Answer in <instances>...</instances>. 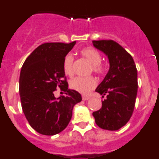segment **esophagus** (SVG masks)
Listing matches in <instances>:
<instances>
[{"label":"esophagus","mask_w":159,"mask_h":159,"mask_svg":"<svg viewBox=\"0 0 159 159\" xmlns=\"http://www.w3.org/2000/svg\"><path fill=\"white\" fill-rule=\"evenodd\" d=\"M82 99L83 100H88V99H90V96H88V95H83Z\"/></svg>","instance_id":"esophagus-1"}]
</instances>
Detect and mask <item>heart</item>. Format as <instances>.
<instances>
[{"instance_id": "obj_1", "label": "heart", "mask_w": 159, "mask_h": 159, "mask_svg": "<svg viewBox=\"0 0 159 159\" xmlns=\"http://www.w3.org/2000/svg\"><path fill=\"white\" fill-rule=\"evenodd\" d=\"M80 53L84 58L92 64V69L96 74H102L106 71V65L102 61V55L98 50L92 47L83 48ZM74 57L72 55H66L63 62V70L65 75L71 76L74 73ZM97 81L93 76L75 77L70 81L69 86L74 91L82 94L89 93L96 87Z\"/></svg>"}]
</instances>
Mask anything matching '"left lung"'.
I'll return each mask as SVG.
<instances>
[{
    "mask_svg": "<svg viewBox=\"0 0 159 159\" xmlns=\"http://www.w3.org/2000/svg\"><path fill=\"white\" fill-rule=\"evenodd\" d=\"M96 48L107 56L110 68L95 92L107 98L102 107L93 112L95 123L100 128L117 130L130 120L138 92L137 68L132 57L112 40H93Z\"/></svg>",
    "mask_w": 159,
    "mask_h": 159,
    "instance_id": "obj_1",
    "label": "left lung"
}]
</instances>
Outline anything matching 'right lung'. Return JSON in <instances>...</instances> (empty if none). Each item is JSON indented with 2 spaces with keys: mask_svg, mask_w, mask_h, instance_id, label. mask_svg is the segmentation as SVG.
Returning a JSON list of instances; mask_svg holds the SVG:
<instances>
[{
  "mask_svg": "<svg viewBox=\"0 0 159 159\" xmlns=\"http://www.w3.org/2000/svg\"><path fill=\"white\" fill-rule=\"evenodd\" d=\"M75 43H42L21 67L19 92L22 110L31 127L43 135L64 130L71 119L73 107L82 100L78 92L68 89L63 70L64 57ZM58 86L66 95L57 99L54 92Z\"/></svg>",
  "mask_w": 159,
  "mask_h": 159,
  "instance_id": "obj_1",
  "label": "right lung"
}]
</instances>
